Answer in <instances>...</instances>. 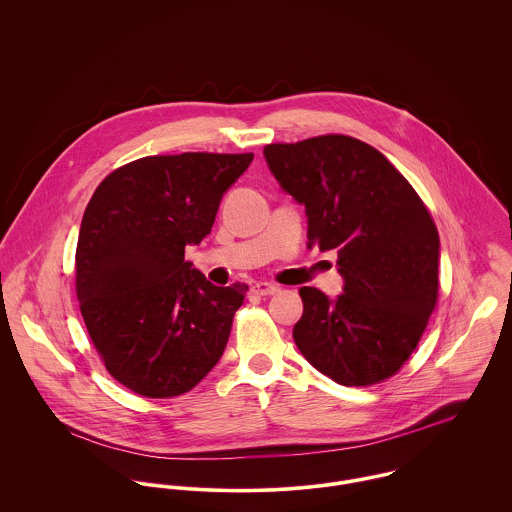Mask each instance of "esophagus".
I'll return each instance as SVG.
<instances>
[{"mask_svg": "<svg viewBox=\"0 0 512 512\" xmlns=\"http://www.w3.org/2000/svg\"><path fill=\"white\" fill-rule=\"evenodd\" d=\"M252 293H256V295H274V293H278V288L270 282H256L252 286Z\"/></svg>", "mask_w": 512, "mask_h": 512, "instance_id": "34e87169", "label": "esophagus"}]
</instances>
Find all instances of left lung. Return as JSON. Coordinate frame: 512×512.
<instances>
[{"instance_id":"1","label":"left lung","mask_w":512,"mask_h":512,"mask_svg":"<svg viewBox=\"0 0 512 512\" xmlns=\"http://www.w3.org/2000/svg\"><path fill=\"white\" fill-rule=\"evenodd\" d=\"M282 189L305 205L307 248L335 250L345 288H301V355L343 386L378 384L410 359L438 303L439 236L406 177L372 146L327 134L264 147Z\"/></svg>"}]
</instances>
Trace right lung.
Here are the masks:
<instances>
[{
  "mask_svg": "<svg viewBox=\"0 0 512 512\" xmlns=\"http://www.w3.org/2000/svg\"><path fill=\"white\" fill-rule=\"evenodd\" d=\"M254 153L149 155L114 169L78 232L74 286L106 370L132 392L171 398L219 363L246 284L213 286L185 246L213 228Z\"/></svg>",
  "mask_w": 512,
  "mask_h": 512,
  "instance_id": "right-lung-1",
  "label": "right lung"
}]
</instances>
